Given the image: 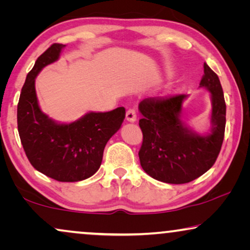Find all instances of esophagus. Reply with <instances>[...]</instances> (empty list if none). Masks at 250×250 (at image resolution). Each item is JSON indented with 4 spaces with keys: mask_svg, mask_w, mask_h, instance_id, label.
<instances>
[{
    "mask_svg": "<svg viewBox=\"0 0 250 250\" xmlns=\"http://www.w3.org/2000/svg\"><path fill=\"white\" fill-rule=\"evenodd\" d=\"M126 121L127 122H135L136 121V111L135 109H128L127 111H126Z\"/></svg>",
    "mask_w": 250,
    "mask_h": 250,
    "instance_id": "1",
    "label": "esophagus"
}]
</instances>
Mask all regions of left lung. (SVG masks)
Listing matches in <instances>:
<instances>
[{"instance_id": "8db88e82", "label": "left lung", "mask_w": 250, "mask_h": 250, "mask_svg": "<svg viewBox=\"0 0 250 250\" xmlns=\"http://www.w3.org/2000/svg\"><path fill=\"white\" fill-rule=\"evenodd\" d=\"M200 87L211 95V132L199 135L180 119L186 94L146 98L139 104L143 134L140 164L155 180L170 184L189 183L214 165L221 151L225 132L227 105L218 76L204 63Z\"/></svg>"}]
</instances>
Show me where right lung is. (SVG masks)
Masks as SVG:
<instances>
[{"instance_id": "right-lung-1", "label": "right lung", "mask_w": 250, "mask_h": 250, "mask_svg": "<svg viewBox=\"0 0 250 250\" xmlns=\"http://www.w3.org/2000/svg\"><path fill=\"white\" fill-rule=\"evenodd\" d=\"M63 46L54 43L37 58L21 88L17 122L20 141L34 168L59 182H77L99 169L105 145L124 122L125 108L88 112L70 124H58L43 114L35 78L44 67L58 60Z\"/></svg>"}]
</instances>
